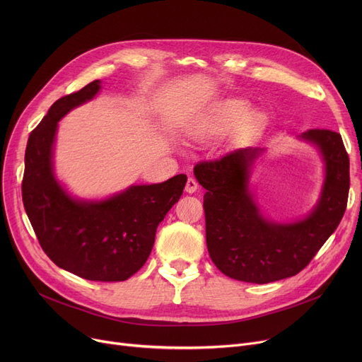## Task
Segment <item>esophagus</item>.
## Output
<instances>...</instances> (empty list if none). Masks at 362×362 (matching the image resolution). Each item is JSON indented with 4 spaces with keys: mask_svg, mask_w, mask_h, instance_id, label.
<instances>
[{
    "mask_svg": "<svg viewBox=\"0 0 362 362\" xmlns=\"http://www.w3.org/2000/svg\"><path fill=\"white\" fill-rule=\"evenodd\" d=\"M197 189H198V182L194 177H189L186 182V186H185V191L187 194H194V192H197Z\"/></svg>",
    "mask_w": 362,
    "mask_h": 362,
    "instance_id": "obj_1",
    "label": "esophagus"
}]
</instances>
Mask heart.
I'll list each match as a JSON object with an SVG mask.
<instances>
[{"label":"heart","instance_id":"obj_1","mask_svg":"<svg viewBox=\"0 0 362 362\" xmlns=\"http://www.w3.org/2000/svg\"><path fill=\"white\" fill-rule=\"evenodd\" d=\"M251 105L246 101H232L223 108V117L226 120H240L251 112Z\"/></svg>","mask_w":362,"mask_h":362}]
</instances>
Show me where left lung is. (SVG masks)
Listing matches in <instances>:
<instances>
[{"label":"left lung","instance_id":"8db88e82","mask_svg":"<svg viewBox=\"0 0 362 362\" xmlns=\"http://www.w3.org/2000/svg\"><path fill=\"white\" fill-rule=\"evenodd\" d=\"M299 141L314 145L325 164V182L313 210L299 220L265 217L251 189V175L264 148H240L213 161L198 163L194 175L205 189L206 248L226 276L248 283H270L303 270L345 214L349 157L339 133L310 129Z\"/></svg>","mask_w":362,"mask_h":362}]
</instances>
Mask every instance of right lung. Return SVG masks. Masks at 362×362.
Instances as JSON below:
<instances>
[{"mask_svg": "<svg viewBox=\"0 0 362 362\" xmlns=\"http://www.w3.org/2000/svg\"><path fill=\"white\" fill-rule=\"evenodd\" d=\"M101 90L93 81L55 101L30 133L22 197L44 252L60 269L93 281H123L146 262L158 224L183 194L186 176L163 183L132 185L104 199L71 197L54 175L59 122Z\"/></svg>", "mask_w": 362, "mask_h": 362, "instance_id": "1", "label": "right lung"}]
</instances>
